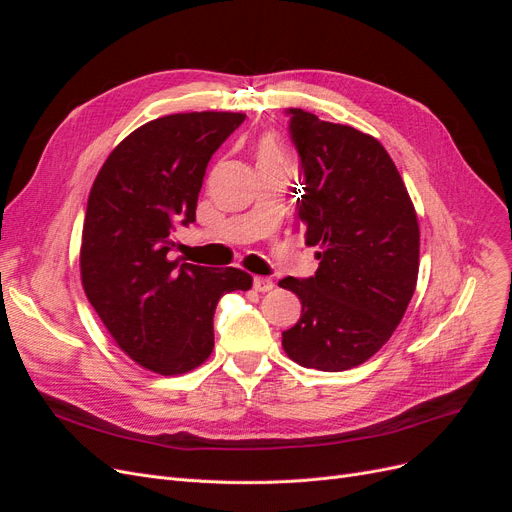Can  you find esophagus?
I'll return each mask as SVG.
<instances>
[{
	"label": "esophagus",
	"mask_w": 512,
	"mask_h": 512,
	"mask_svg": "<svg viewBox=\"0 0 512 512\" xmlns=\"http://www.w3.org/2000/svg\"><path fill=\"white\" fill-rule=\"evenodd\" d=\"M253 288L257 292H270L274 288V280L267 278V276H255L253 278Z\"/></svg>",
	"instance_id": "obj_1"
}]
</instances>
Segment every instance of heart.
<instances>
[{
    "label": "heart",
    "instance_id": "obj_1",
    "mask_svg": "<svg viewBox=\"0 0 512 512\" xmlns=\"http://www.w3.org/2000/svg\"><path fill=\"white\" fill-rule=\"evenodd\" d=\"M257 159H259V164H265V161H280V159H284L282 149L276 143V139L265 137V139L259 141V145H257Z\"/></svg>",
    "mask_w": 512,
    "mask_h": 512
}]
</instances>
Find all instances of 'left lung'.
<instances>
[{
    "instance_id": "left-lung-1",
    "label": "left lung",
    "mask_w": 512,
    "mask_h": 512,
    "mask_svg": "<svg viewBox=\"0 0 512 512\" xmlns=\"http://www.w3.org/2000/svg\"><path fill=\"white\" fill-rule=\"evenodd\" d=\"M286 116L303 168L305 242L321 251L315 276L278 282L303 305L282 346L303 367L344 371L378 353L407 311L419 272L417 215L373 137L299 107Z\"/></svg>"
}]
</instances>
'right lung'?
<instances>
[{
    "mask_svg": "<svg viewBox=\"0 0 512 512\" xmlns=\"http://www.w3.org/2000/svg\"><path fill=\"white\" fill-rule=\"evenodd\" d=\"M245 114L191 112L151 120L105 159L85 215L80 274L87 299L139 365L176 375L213 351V313L226 292L249 290L236 267L172 261L174 232L195 222L211 155Z\"/></svg>",
    "mask_w": 512,
    "mask_h": 512,
    "instance_id": "obj_1",
    "label": "right lung"
}]
</instances>
